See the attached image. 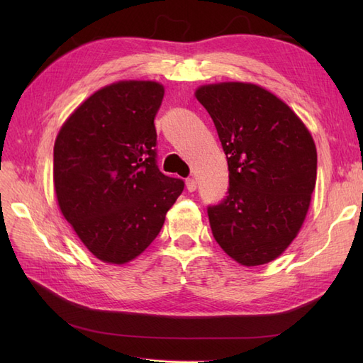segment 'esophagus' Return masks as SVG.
Wrapping results in <instances>:
<instances>
[{
	"instance_id": "34e87169",
	"label": "esophagus",
	"mask_w": 363,
	"mask_h": 363,
	"mask_svg": "<svg viewBox=\"0 0 363 363\" xmlns=\"http://www.w3.org/2000/svg\"><path fill=\"white\" fill-rule=\"evenodd\" d=\"M186 189H188L189 192H194L196 189V182L194 179L186 180Z\"/></svg>"
}]
</instances>
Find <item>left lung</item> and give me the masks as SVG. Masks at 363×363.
I'll list each match as a JSON object with an SVG mask.
<instances>
[{"mask_svg":"<svg viewBox=\"0 0 363 363\" xmlns=\"http://www.w3.org/2000/svg\"><path fill=\"white\" fill-rule=\"evenodd\" d=\"M228 163V195L208 207L216 242L235 262L276 260L298 235L316 183V147L300 116L255 83L196 87Z\"/></svg>","mask_w":363,"mask_h":363,"instance_id":"left-lung-1","label":"left lung"}]
</instances>
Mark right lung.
Wrapping results in <instances>:
<instances>
[{
    "instance_id": "right-lung-1",
    "label": "right lung",
    "mask_w": 363,
    "mask_h": 363,
    "mask_svg": "<svg viewBox=\"0 0 363 363\" xmlns=\"http://www.w3.org/2000/svg\"><path fill=\"white\" fill-rule=\"evenodd\" d=\"M164 87L121 80L94 92L54 142V191L92 255L124 265L156 239L184 183L156 164L155 116Z\"/></svg>"
}]
</instances>
